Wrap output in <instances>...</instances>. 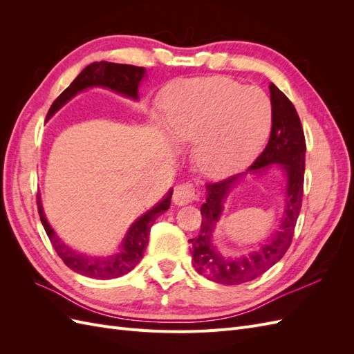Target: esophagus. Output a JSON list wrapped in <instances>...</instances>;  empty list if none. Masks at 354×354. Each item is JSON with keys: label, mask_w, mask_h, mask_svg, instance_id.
Listing matches in <instances>:
<instances>
[{"label": "esophagus", "mask_w": 354, "mask_h": 354, "mask_svg": "<svg viewBox=\"0 0 354 354\" xmlns=\"http://www.w3.org/2000/svg\"><path fill=\"white\" fill-rule=\"evenodd\" d=\"M199 196H201V192L198 187H195L194 185L183 183L176 187L173 199L177 205H187V203L198 201Z\"/></svg>", "instance_id": "1"}]
</instances>
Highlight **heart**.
Segmentation results:
<instances>
[{"label": "heart", "instance_id": "1", "mask_svg": "<svg viewBox=\"0 0 354 354\" xmlns=\"http://www.w3.org/2000/svg\"><path fill=\"white\" fill-rule=\"evenodd\" d=\"M162 106L169 136L195 143L196 165L208 176H226L250 162L272 130L269 95L229 78L178 82Z\"/></svg>", "mask_w": 354, "mask_h": 354}]
</instances>
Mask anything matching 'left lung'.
<instances>
[{
	"label": "left lung",
	"mask_w": 354,
	"mask_h": 354,
	"mask_svg": "<svg viewBox=\"0 0 354 354\" xmlns=\"http://www.w3.org/2000/svg\"><path fill=\"white\" fill-rule=\"evenodd\" d=\"M273 106V122L269 143L260 156L246 169L261 172L272 163H279L287 173V199L283 224L270 241L262 248L239 259L221 256L210 243L212 232L222 212V202L230 187L243 174L207 185V201L201 207L202 224L196 238L190 239L192 263L199 274L207 279L223 283L238 285L250 282L263 274L279 261L292 242L297 218L301 211L304 187L306 138L299 116L286 95L273 82L269 85Z\"/></svg>",
	"instance_id": "1"
}]
</instances>
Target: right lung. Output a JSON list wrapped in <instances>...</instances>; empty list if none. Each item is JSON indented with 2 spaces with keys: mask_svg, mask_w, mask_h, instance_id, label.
Segmentation results:
<instances>
[{
  "mask_svg": "<svg viewBox=\"0 0 354 354\" xmlns=\"http://www.w3.org/2000/svg\"><path fill=\"white\" fill-rule=\"evenodd\" d=\"M145 73V68L140 66L120 65V63L111 62H94L85 68L69 87L53 102L46 120L55 115L75 94L88 87H94V85H102V87H108L116 93L127 95V97L137 99L138 85H140ZM171 196H173V190H169L167 196L156 207L149 209L140 218H137L136 223L131 224V227L128 229L127 236L121 243V250L109 257H88L69 248L66 243H63L59 239L56 232L48 224L44 211H42L39 195H37V205L41 223L44 226L53 248L71 270L82 276L93 277V279H113V277H120L131 272L138 261L143 259V251L149 242V233H151L152 224L160 214L169 208Z\"/></svg>",
  "mask_w": 354,
  "mask_h": 354,
  "instance_id": "1",
  "label": "right lung"
}]
</instances>
